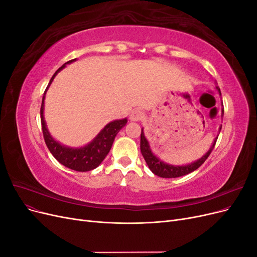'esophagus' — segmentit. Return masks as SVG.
Returning <instances> with one entry per match:
<instances>
[{"label": "esophagus", "instance_id": "1", "mask_svg": "<svg viewBox=\"0 0 257 257\" xmlns=\"http://www.w3.org/2000/svg\"><path fill=\"white\" fill-rule=\"evenodd\" d=\"M144 116H145V114H144V112L142 110L136 109V110H133V111L131 112L130 119L132 121H141V120L144 119Z\"/></svg>", "mask_w": 257, "mask_h": 257}]
</instances>
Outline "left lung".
<instances>
[{"label":"left lung","mask_w":257,"mask_h":257,"mask_svg":"<svg viewBox=\"0 0 257 257\" xmlns=\"http://www.w3.org/2000/svg\"><path fill=\"white\" fill-rule=\"evenodd\" d=\"M215 89L217 90V92H219V94L221 96L220 88L215 87ZM223 114H224V109H222V116H223ZM221 128H222V125L219 128V133L221 132ZM216 139H217V136L214 138V141H213L211 147L209 148V150L200 159L194 161V162L190 163V164H186V165H172V164H168V163H165L164 161H162L152 152L150 144L145 136L144 128H142L141 151H142V154L147 163L148 167L150 168V170L154 175H157L161 178H178V177H182V176L188 175V174L194 172V170H196L199 166L203 165V163L208 159L210 153H211V151L213 150L214 145L216 143Z\"/></svg>","instance_id":"left-lung-1"}]
</instances>
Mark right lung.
I'll use <instances>...</instances> for the list:
<instances>
[{
	"mask_svg": "<svg viewBox=\"0 0 257 257\" xmlns=\"http://www.w3.org/2000/svg\"><path fill=\"white\" fill-rule=\"evenodd\" d=\"M75 61L76 59L66 62V63L62 65L58 71L53 74L43 96L41 107V121L45 143L47 145L48 149L53 157L56 158L62 165H64L67 168L76 170V172H89V170L96 168L107 157V154L109 153L111 149V146L113 144L116 134L119 133L123 126H125L127 119L124 118L119 120H113L106 124L104 128L100 131L89 144L79 148H73L62 145L51 136L44 116L46 92L49 89L50 84L52 83L54 77L58 75V73L62 71V69L66 66V64H71Z\"/></svg>",
	"mask_w": 257,
	"mask_h": 257,
	"instance_id": "1",
	"label": "right lung"
}]
</instances>
